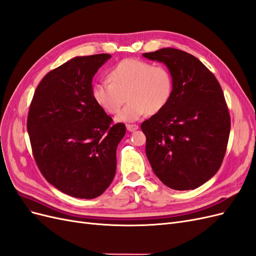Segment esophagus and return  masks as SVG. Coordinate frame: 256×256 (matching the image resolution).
Returning <instances> with one entry per match:
<instances>
[{"mask_svg":"<svg viewBox=\"0 0 256 256\" xmlns=\"http://www.w3.org/2000/svg\"><path fill=\"white\" fill-rule=\"evenodd\" d=\"M126 128H127L128 131H134V130H136L138 128V126L136 125V124H127Z\"/></svg>","mask_w":256,"mask_h":256,"instance_id":"34e87169","label":"esophagus"}]
</instances>
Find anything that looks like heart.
Returning <instances> with one entry per match:
<instances>
[{
	"label": "heart",
	"instance_id": "b5f03b06",
	"mask_svg": "<svg viewBox=\"0 0 256 256\" xmlns=\"http://www.w3.org/2000/svg\"><path fill=\"white\" fill-rule=\"evenodd\" d=\"M108 81L92 85V96L100 109L115 114L125 102L128 104L118 113V122H136L145 114L164 110L171 100L174 80L172 72L164 65L126 58L108 72Z\"/></svg>",
	"mask_w": 256,
	"mask_h": 256
}]
</instances>
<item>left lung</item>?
<instances>
[{
    "instance_id": "8db88e82",
    "label": "left lung",
    "mask_w": 256,
    "mask_h": 256,
    "mask_svg": "<svg viewBox=\"0 0 256 256\" xmlns=\"http://www.w3.org/2000/svg\"><path fill=\"white\" fill-rule=\"evenodd\" d=\"M143 56L172 72L173 94L164 110L144 120L146 156L168 188L196 189L218 172L226 156L230 116L214 74L196 56L164 48Z\"/></svg>"
}]
</instances>
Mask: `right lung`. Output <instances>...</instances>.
<instances>
[{"label": "right lung", "instance_id": "1", "mask_svg": "<svg viewBox=\"0 0 256 256\" xmlns=\"http://www.w3.org/2000/svg\"><path fill=\"white\" fill-rule=\"evenodd\" d=\"M111 54L78 56L46 74L30 104L26 128L36 164L48 182L78 198H95L111 184L122 122L100 109L92 80Z\"/></svg>", "mask_w": 256, "mask_h": 256}]
</instances>
